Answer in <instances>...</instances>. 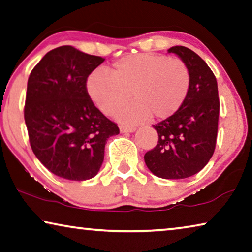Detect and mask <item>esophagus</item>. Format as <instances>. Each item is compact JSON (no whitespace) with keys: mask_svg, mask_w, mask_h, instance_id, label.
<instances>
[{"mask_svg":"<svg viewBox=\"0 0 252 252\" xmlns=\"http://www.w3.org/2000/svg\"><path fill=\"white\" fill-rule=\"evenodd\" d=\"M135 130V127L132 126H126V125H121L120 126V131L121 133H126V132H133Z\"/></svg>","mask_w":252,"mask_h":252,"instance_id":"34e87169","label":"esophagus"}]
</instances>
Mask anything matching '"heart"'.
Listing matches in <instances>:
<instances>
[{"label": "heart", "instance_id": "obj_1", "mask_svg": "<svg viewBox=\"0 0 252 252\" xmlns=\"http://www.w3.org/2000/svg\"><path fill=\"white\" fill-rule=\"evenodd\" d=\"M97 109L112 114L131 98L133 102L117 113L118 119L139 122L173 117L183 106L190 89V73L182 59L165 55H126L104 70H95L86 83Z\"/></svg>", "mask_w": 252, "mask_h": 252}]
</instances>
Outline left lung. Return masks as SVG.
Wrapping results in <instances>:
<instances>
[{
    "mask_svg": "<svg viewBox=\"0 0 252 252\" xmlns=\"http://www.w3.org/2000/svg\"><path fill=\"white\" fill-rule=\"evenodd\" d=\"M176 54L190 73V89L183 106L173 117L153 126L158 143L145 155L149 170L165 179H183L202 170L213 156L218 135L220 101L213 71L199 56L183 46Z\"/></svg>",
    "mask_w": 252,
    "mask_h": 252,
    "instance_id": "8db88e82",
    "label": "left lung"
}]
</instances>
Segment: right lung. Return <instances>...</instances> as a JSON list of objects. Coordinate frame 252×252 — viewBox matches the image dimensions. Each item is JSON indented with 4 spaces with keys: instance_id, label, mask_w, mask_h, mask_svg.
Here are the masks:
<instances>
[{
    "instance_id": "right-lung-1",
    "label": "right lung",
    "mask_w": 252,
    "mask_h": 252,
    "mask_svg": "<svg viewBox=\"0 0 252 252\" xmlns=\"http://www.w3.org/2000/svg\"><path fill=\"white\" fill-rule=\"evenodd\" d=\"M103 62L62 46L43 56L28 79L25 121L31 149L56 176L78 182L94 177L106 140L120 133L87 92V77Z\"/></svg>"
}]
</instances>
